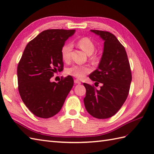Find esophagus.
<instances>
[{
    "mask_svg": "<svg viewBox=\"0 0 154 154\" xmlns=\"http://www.w3.org/2000/svg\"><path fill=\"white\" fill-rule=\"evenodd\" d=\"M74 83H75V84H81V81H80L79 79H77L74 80Z\"/></svg>",
    "mask_w": 154,
    "mask_h": 154,
    "instance_id": "obj_1",
    "label": "esophagus"
}]
</instances>
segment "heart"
Returning <instances> with one entry per match:
<instances>
[{
	"instance_id": "obj_1",
	"label": "heart",
	"mask_w": 154,
	"mask_h": 154,
	"mask_svg": "<svg viewBox=\"0 0 154 154\" xmlns=\"http://www.w3.org/2000/svg\"><path fill=\"white\" fill-rule=\"evenodd\" d=\"M77 45L81 50H83L88 55H91L95 50V44L91 38L83 37L77 41ZM73 45L71 43L65 44L61 49V55L62 60L65 62H69L71 60V51ZM91 60L97 61L99 60V57L96 55L91 56ZM91 67L88 65H73L66 69V73L77 77L78 79H82L85 75L91 73Z\"/></svg>"
}]
</instances>
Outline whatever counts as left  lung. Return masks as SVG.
Wrapping results in <instances>:
<instances>
[{"label": "left lung", "instance_id": "8db88e82", "mask_svg": "<svg viewBox=\"0 0 154 154\" xmlns=\"http://www.w3.org/2000/svg\"><path fill=\"white\" fill-rule=\"evenodd\" d=\"M104 41L103 56L97 69L89 75L95 84L102 83L100 90L84 83L86 96L84 104L91 116L99 119L114 116L128 95L132 73L125 48L114 34L91 30Z\"/></svg>", "mask_w": 154, "mask_h": 154}]
</instances>
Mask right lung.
<instances>
[{
  "mask_svg": "<svg viewBox=\"0 0 154 154\" xmlns=\"http://www.w3.org/2000/svg\"><path fill=\"white\" fill-rule=\"evenodd\" d=\"M75 30L42 32L26 46L17 67L18 91L35 116L49 119L60 112L73 86L70 75L57 83L50 79L63 69L61 49Z\"/></svg>",
  "mask_w": 154,
  "mask_h": 154,
  "instance_id": "right-lung-1",
  "label": "right lung"
}]
</instances>
